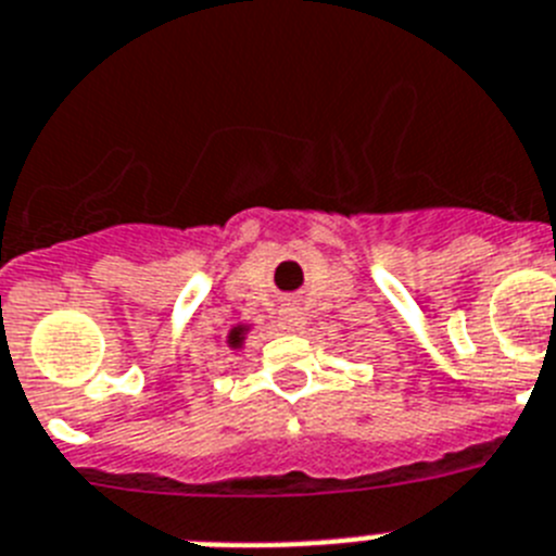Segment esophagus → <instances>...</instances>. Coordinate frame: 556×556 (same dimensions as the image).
<instances>
[{
	"mask_svg": "<svg viewBox=\"0 0 556 556\" xmlns=\"http://www.w3.org/2000/svg\"><path fill=\"white\" fill-rule=\"evenodd\" d=\"M302 325H305V313H302V307H299L296 302H288V305L279 311V327L288 332H296L302 330Z\"/></svg>",
	"mask_w": 556,
	"mask_h": 556,
	"instance_id": "esophagus-1",
	"label": "esophagus"
}]
</instances>
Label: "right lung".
I'll return each instance as SVG.
<instances>
[{"label": "right lung", "mask_w": 556, "mask_h": 556, "mask_svg": "<svg viewBox=\"0 0 556 556\" xmlns=\"http://www.w3.org/2000/svg\"><path fill=\"white\" fill-rule=\"evenodd\" d=\"M243 336H245V327H235V330L229 332V346L243 344Z\"/></svg>", "instance_id": "right-lung-1"}]
</instances>
